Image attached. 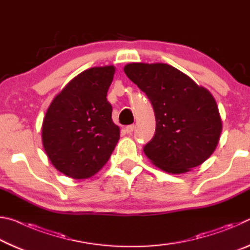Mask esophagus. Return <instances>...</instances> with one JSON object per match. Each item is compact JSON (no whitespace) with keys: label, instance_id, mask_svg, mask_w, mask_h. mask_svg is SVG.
<instances>
[{"label":"esophagus","instance_id":"esophagus-1","mask_svg":"<svg viewBox=\"0 0 250 250\" xmlns=\"http://www.w3.org/2000/svg\"><path fill=\"white\" fill-rule=\"evenodd\" d=\"M133 130H134V125H126L125 126V132L128 133V134L132 133Z\"/></svg>","mask_w":250,"mask_h":250}]
</instances>
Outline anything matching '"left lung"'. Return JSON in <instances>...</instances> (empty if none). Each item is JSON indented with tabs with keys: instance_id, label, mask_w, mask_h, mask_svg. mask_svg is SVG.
<instances>
[{
	"instance_id": "1",
	"label": "left lung",
	"mask_w": 250,
	"mask_h": 250,
	"mask_svg": "<svg viewBox=\"0 0 250 250\" xmlns=\"http://www.w3.org/2000/svg\"><path fill=\"white\" fill-rule=\"evenodd\" d=\"M124 70L154 110V137L143 147L152 163L179 174L201 166L213 154L222 120L208 90L167 64L132 62Z\"/></svg>"
}]
</instances>
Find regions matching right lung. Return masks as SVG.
Returning <instances> with one entry per match:
<instances>
[{"instance_id": "right-lung-1", "label": "right lung", "mask_w": 250, "mask_h": 250, "mask_svg": "<svg viewBox=\"0 0 250 250\" xmlns=\"http://www.w3.org/2000/svg\"><path fill=\"white\" fill-rule=\"evenodd\" d=\"M115 67H94L70 80L46 112L42 139L59 172L82 180L96 174L115 150L119 126L111 119L107 92Z\"/></svg>"}]
</instances>
